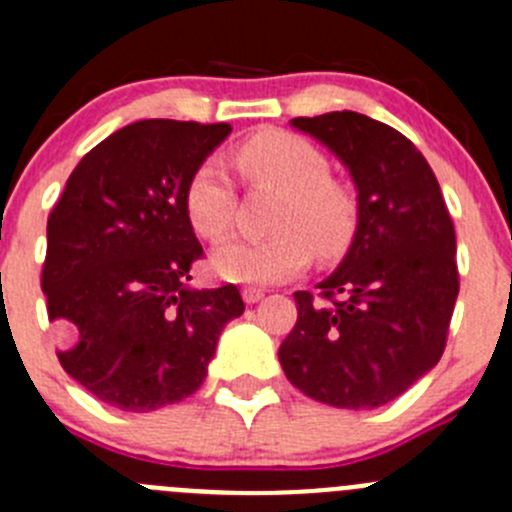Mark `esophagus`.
<instances>
[{
	"mask_svg": "<svg viewBox=\"0 0 512 512\" xmlns=\"http://www.w3.org/2000/svg\"><path fill=\"white\" fill-rule=\"evenodd\" d=\"M259 299H264V289H256V287L243 289V302L246 304H256Z\"/></svg>",
	"mask_w": 512,
	"mask_h": 512,
	"instance_id": "obj_1",
	"label": "esophagus"
}]
</instances>
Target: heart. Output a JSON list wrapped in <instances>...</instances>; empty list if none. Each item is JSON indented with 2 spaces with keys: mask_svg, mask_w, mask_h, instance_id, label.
Listing matches in <instances>:
<instances>
[{
  "mask_svg": "<svg viewBox=\"0 0 512 512\" xmlns=\"http://www.w3.org/2000/svg\"><path fill=\"white\" fill-rule=\"evenodd\" d=\"M238 170L251 185L279 192L264 241L233 238L213 251V271L238 284H276L297 276L309 256L330 261L342 256L358 231V200L330 177L322 149L292 131H264L236 152ZM236 190L218 159H203L185 185V215L205 241L231 231Z\"/></svg>",
  "mask_w": 512,
  "mask_h": 512,
  "instance_id": "obj_1",
  "label": "heart"
}]
</instances>
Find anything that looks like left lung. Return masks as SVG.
I'll use <instances>...</instances> for the list:
<instances>
[{
  "instance_id": "left-lung-1",
  "label": "left lung",
  "mask_w": 512,
  "mask_h": 512,
  "mask_svg": "<svg viewBox=\"0 0 512 512\" xmlns=\"http://www.w3.org/2000/svg\"><path fill=\"white\" fill-rule=\"evenodd\" d=\"M358 187V231L320 292H294L279 363L304 396L375 409L439 363L459 294L457 238L442 187L401 131L355 111L299 116Z\"/></svg>"
}]
</instances>
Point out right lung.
Here are the masks:
<instances>
[{"instance_id":"obj_1","label":"right lung","mask_w":512,"mask_h":512,"mask_svg":"<svg viewBox=\"0 0 512 512\" xmlns=\"http://www.w3.org/2000/svg\"><path fill=\"white\" fill-rule=\"evenodd\" d=\"M231 124L147 119L78 162L48 215L42 292L65 373L121 411H154L198 391L238 287L190 289L203 259L185 215L192 170Z\"/></svg>"}]
</instances>
